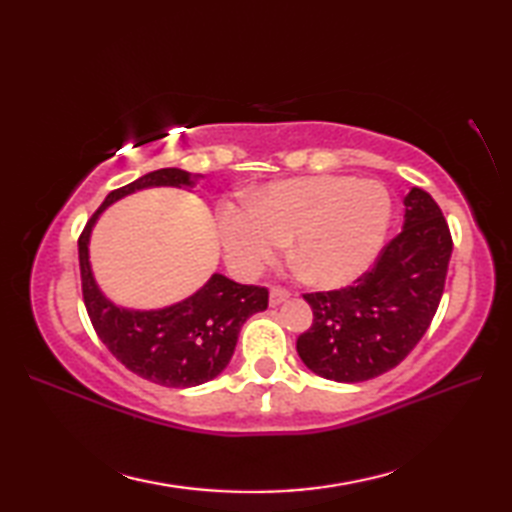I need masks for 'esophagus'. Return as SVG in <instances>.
Returning a JSON list of instances; mask_svg holds the SVG:
<instances>
[{
	"label": "esophagus",
	"mask_w": 512,
	"mask_h": 512,
	"mask_svg": "<svg viewBox=\"0 0 512 512\" xmlns=\"http://www.w3.org/2000/svg\"><path fill=\"white\" fill-rule=\"evenodd\" d=\"M290 299V292L286 290V288H279V286H275V288H270V306H281V303L284 301H288Z\"/></svg>",
	"instance_id": "esophagus-1"
}]
</instances>
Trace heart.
<instances>
[{"label":"heart","mask_w":512,"mask_h":512,"mask_svg":"<svg viewBox=\"0 0 512 512\" xmlns=\"http://www.w3.org/2000/svg\"><path fill=\"white\" fill-rule=\"evenodd\" d=\"M383 182L314 176L270 184L255 204L226 202L220 237L239 273H257L292 239V262L310 281L339 288L374 264L389 233Z\"/></svg>","instance_id":"obj_1"}]
</instances>
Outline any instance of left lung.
I'll return each mask as SVG.
<instances>
[{"mask_svg": "<svg viewBox=\"0 0 512 512\" xmlns=\"http://www.w3.org/2000/svg\"><path fill=\"white\" fill-rule=\"evenodd\" d=\"M453 239L440 206L413 187L402 231L354 286L303 295L312 325L297 339L308 369L336 383H363L394 369L427 332L440 306Z\"/></svg>", "mask_w": 512, "mask_h": 512, "instance_id": "8db88e82", "label": "left lung"}]
</instances>
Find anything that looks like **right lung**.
<instances>
[{
  "label": "right lung",
  "mask_w": 512,
  "mask_h": 512,
  "mask_svg": "<svg viewBox=\"0 0 512 512\" xmlns=\"http://www.w3.org/2000/svg\"><path fill=\"white\" fill-rule=\"evenodd\" d=\"M195 178L189 171L169 167L125 184L107 195L79 237L83 301L99 339L129 372L173 389L202 385L222 372L246 319L268 308V290L235 284L215 273L198 292L173 306L160 310L116 306L94 281L90 235L99 215L125 195L151 187H193Z\"/></svg>",
  "instance_id": "right-lung-1"
}]
</instances>
